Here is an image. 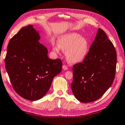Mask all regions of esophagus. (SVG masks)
<instances>
[{
	"label": "esophagus",
	"instance_id": "obj_1",
	"mask_svg": "<svg viewBox=\"0 0 125 125\" xmlns=\"http://www.w3.org/2000/svg\"><path fill=\"white\" fill-rule=\"evenodd\" d=\"M62 69L64 70H67L68 69V67H67V66L66 65H63L62 66Z\"/></svg>",
	"mask_w": 125,
	"mask_h": 125
}]
</instances>
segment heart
Listing matches in <instances>:
<instances>
[{"label":"heart","instance_id":"b5f03b06","mask_svg":"<svg viewBox=\"0 0 125 125\" xmlns=\"http://www.w3.org/2000/svg\"><path fill=\"white\" fill-rule=\"evenodd\" d=\"M58 46L53 49L59 52L60 48L66 51L67 60L71 63H76L83 62L89 52V42L85 37L77 32H69L62 35L58 40Z\"/></svg>","mask_w":125,"mask_h":125}]
</instances>
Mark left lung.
Listing matches in <instances>:
<instances>
[{
  "label": "left lung",
  "mask_w": 125,
  "mask_h": 125,
  "mask_svg": "<svg viewBox=\"0 0 125 125\" xmlns=\"http://www.w3.org/2000/svg\"><path fill=\"white\" fill-rule=\"evenodd\" d=\"M116 58L113 44L98 28L88 55L82 62L73 65L71 86L78 100L89 103L102 97L113 83Z\"/></svg>",
  "instance_id": "8db88e82"
}]
</instances>
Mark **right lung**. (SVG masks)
<instances>
[{
    "mask_svg": "<svg viewBox=\"0 0 125 125\" xmlns=\"http://www.w3.org/2000/svg\"><path fill=\"white\" fill-rule=\"evenodd\" d=\"M40 38L32 25L21 28L9 41L5 59L14 90L30 101L43 97L54 77L62 70V60L49 59L47 49L40 43Z\"/></svg>",
    "mask_w": 125,
    "mask_h": 125,
    "instance_id": "1",
    "label": "right lung"
}]
</instances>
